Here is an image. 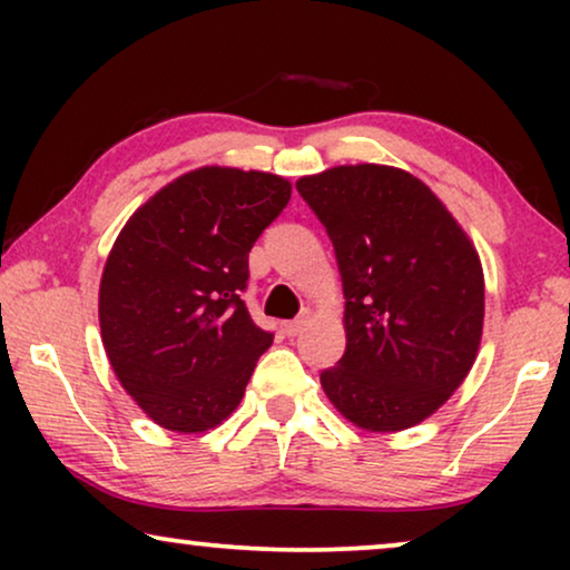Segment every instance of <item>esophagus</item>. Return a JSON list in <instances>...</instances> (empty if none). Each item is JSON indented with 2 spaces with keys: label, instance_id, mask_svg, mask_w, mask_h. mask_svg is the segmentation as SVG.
I'll return each mask as SVG.
<instances>
[{
  "label": "esophagus",
  "instance_id": "1",
  "mask_svg": "<svg viewBox=\"0 0 570 570\" xmlns=\"http://www.w3.org/2000/svg\"><path fill=\"white\" fill-rule=\"evenodd\" d=\"M308 324V311L303 316H298V318H293V322H287L285 324V334L287 337H298V334L303 332V326Z\"/></svg>",
  "mask_w": 570,
  "mask_h": 570
}]
</instances>
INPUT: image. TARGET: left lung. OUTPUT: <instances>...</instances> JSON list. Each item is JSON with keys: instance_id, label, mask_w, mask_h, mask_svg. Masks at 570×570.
Returning a JSON list of instances; mask_svg holds the SVG:
<instances>
[{"instance_id": "obj_1", "label": "left lung", "mask_w": 570, "mask_h": 570, "mask_svg": "<svg viewBox=\"0 0 570 570\" xmlns=\"http://www.w3.org/2000/svg\"><path fill=\"white\" fill-rule=\"evenodd\" d=\"M295 189L326 228L347 347L322 386L365 431H402L456 392L480 347L485 283L470 238L407 170L340 166Z\"/></svg>"}]
</instances>
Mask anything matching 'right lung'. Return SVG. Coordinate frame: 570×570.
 <instances>
[{"mask_svg": "<svg viewBox=\"0 0 570 570\" xmlns=\"http://www.w3.org/2000/svg\"><path fill=\"white\" fill-rule=\"evenodd\" d=\"M291 202L262 170H191L137 209L100 279V334L121 386L178 433L238 407L275 334L254 324L248 252Z\"/></svg>", "mask_w": 570, "mask_h": 570, "instance_id": "obj_1", "label": "right lung"}]
</instances>
